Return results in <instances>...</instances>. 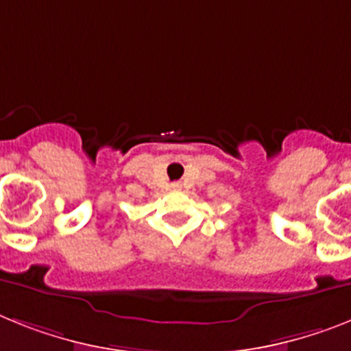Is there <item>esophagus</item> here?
Segmentation results:
<instances>
[{
  "mask_svg": "<svg viewBox=\"0 0 351 351\" xmlns=\"http://www.w3.org/2000/svg\"><path fill=\"white\" fill-rule=\"evenodd\" d=\"M171 187H173V189H180V182H173V184H171Z\"/></svg>",
  "mask_w": 351,
  "mask_h": 351,
  "instance_id": "esophagus-1",
  "label": "esophagus"
}]
</instances>
